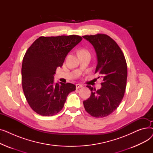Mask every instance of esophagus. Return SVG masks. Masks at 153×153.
<instances>
[{
    "label": "esophagus",
    "mask_w": 153,
    "mask_h": 153,
    "mask_svg": "<svg viewBox=\"0 0 153 153\" xmlns=\"http://www.w3.org/2000/svg\"><path fill=\"white\" fill-rule=\"evenodd\" d=\"M83 87V85H81V84H77L76 85V89H79V88H81V87Z\"/></svg>",
    "instance_id": "obj_1"
}]
</instances>
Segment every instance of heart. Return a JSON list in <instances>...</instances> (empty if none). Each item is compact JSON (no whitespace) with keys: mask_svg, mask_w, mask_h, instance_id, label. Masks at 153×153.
<instances>
[{"mask_svg":"<svg viewBox=\"0 0 153 153\" xmlns=\"http://www.w3.org/2000/svg\"><path fill=\"white\" fill-rule=\"evenodd\" d=\"M85 51V50H81V51Z\"/></svg>","mask_w":153,"mask_h":153,"instance_id":"1","label":"heart"}]
</instances>
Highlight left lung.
Segmentation results:
<instances>
[{
  "mask_svg": "<svg viewBox=\"0 0 153 153\" xmlns=\"http://www.w3.org/2000/svg\"><path fill=\"white\" fill-rule=\"evenodd\" d=\"M82 37L94 48L97 58L95 73L100 74L103 81L99 90L87 85L91 95L83 102L84 107L91 116L103 118L113 113L123 99L127 79L126 59L119 46L109 36L97 34Z\"/></svg>",
  "mask_w": 153,
  "mask_h": 153,
  "instance_id": "1",
  "label": "left lung"
}]
</instances>
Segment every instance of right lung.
<instances>
[{
    "label": "right lung",
    "instance_id": "1",
    "mask_svg": "<svg viewBox=\"0 0 153 153\" xmlns=\"http://www.w3.org/2000/svg\"><path fill=\"white\" fill-rule=\"evenodd\" d=\"M78 35L40 36L24 56L22 83L24 95L30 107L42 116H53L64 107L68 94L76 85L54 83L58 67H61L68 53L81 42Z\"/></svg>",
    "mask_w": 153,
    "mask_h": 153
}]
</instances>
